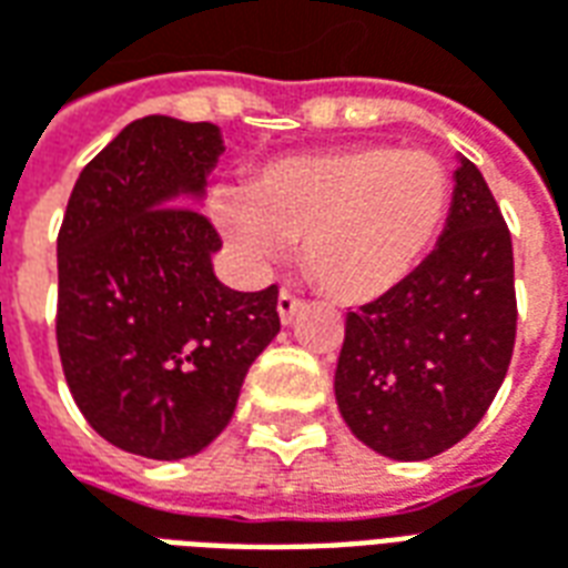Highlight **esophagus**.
<instances>
[{
  "instance_id": "obj_1",
  "label": "esophagus",
  "mask_w": 568,
  "mask_h": 568,
  "mask_svg": "<svg viewBox=\"0 0 568 568\" xmlns=\"http://www.w3.org/2000/svg\"><path fill=\"white\" fill-rule=\"evenodd\" d=\"M276 310H280V322H283V325H292L297 313L304 310V297L292 295L288 288H283V292H280V301H276Z\"/></svg>"
}]
</instances>
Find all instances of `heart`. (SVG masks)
Returning <instances> with one entry per match:
<instances>
[{"instance_id":"1","label":"heart","mask_w":568,"mask_h":568,"mask_svg":"<svg viewBox=\"0 0 568 568\" xmlns=\"http://www.w3.org/2000/svg\"><path fill=\"white\" fill-rule=\"evenodd\" d=\"M450 203L444 163L419 149L349 145L285 154L248 191H219L212 212L255 267L304 240V267L325 295L368 304L417 271Z\"/></svg>"}]
</instances>
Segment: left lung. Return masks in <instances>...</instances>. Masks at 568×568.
Segmentation results:
<instances>
[{
  "instance_id": "obj_1",
  "label": "left lung",
  "mask_w": 568,
  "mask_h": 568,
  "mask_svg": "<svg viewBox=\"0 0 568 568\" xmlns=\"http://www.w3.org/2000/svg\"><path fill=\"white\" fill-rule=\"evenodd\" d=\"M517 334L514 248L484 175L459 158L438 246L389 295L346 313L334 395L362 444L428 459L480 423Z\"/></svg>"
}]
</instances>
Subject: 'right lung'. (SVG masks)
Here are the masks:
<instances>
[{"label":"right lung","mask_w":568,"mask_h":568,"mask_svg":"<svg viewBox=\"0 0 568 568\" xmlns=\"http://www.w3.org/2000/svg\"><path fill=\"white\" fill-rule=\"evenodd\" d=\"M224 151L215 124L133 121L84 170L57 234V349L109 444L185 459L234 417L248 365L280 332V288L215 280L222 236L194 206Z\"/></svg>","instance_id":"right-lung-1"}]
</instances>
